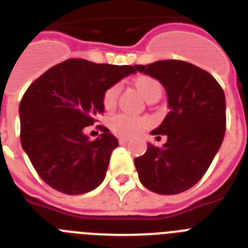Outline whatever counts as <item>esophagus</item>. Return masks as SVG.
<instances>
[{
  "label": "esophagus",
  "instance_id": "esophagus-1",
  "mask_svg": "<svg viewBox=\"0 0 248 248\" xmlns=\"http://www.w3.org/2000/svg\"><path fill=\"white\" fill-rule=\"evenodd\" d=\"M129 141V138H125V136H120L119 138V142L120 144H126Z\"/></svg>",
  "mask_w": 248,
  "mask_h": 248
}]
</instances>
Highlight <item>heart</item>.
Segmentation results:
<instances>
[{"mask_svg":"<svg viewBox=\"0 0 248 248\" xmlns=\"http://www.w3.org/2000/svg\"><path fill=\"white\" fill-rule=\"evenodd\" d=\"M134 86L136 91L142 96V98L146 102L152 101V99H160L162 94V86L158 82L157 79L150 76L136 77L134 79ZM119 96V86L114 85L109 87L104 92L103 96V106L104 108L110 110L115 107ZM149 125V120L146 118H138L131 117L128 114H119L114 117L110 122L113 131L117 133L118 135L122 136H133L145 129Z\"/></svg>","mask_w":248,"mask_h":248,"instance_id":"b5f03b06","label":"heart"}]
</instances>
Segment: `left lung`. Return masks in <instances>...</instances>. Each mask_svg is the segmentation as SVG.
Here are the masks:
<instances>
[{"instance_id": "left-lung-1", "label": "left lung", "mask_w": 248, "mask_h": 248, "mask_svg": "<svg viewBox=\"0 0 248 248\" xmlns=\"http://www.w3.org/2000/svg\"><path fill=\"white\" fill-rule=\"evenodd\" d=\"M158 79L167 93L170 112L151 135L167 136L162 147L147 144L134 160L144 187L157 194H178L204 176L222 144L226 101L217 79L193 63L161 60L134 65Z\"/></svg>"}]
</instances>
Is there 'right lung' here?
<instances>
[{"label": "right lung", "instance_id": "1", "mask_svg": "<svg viewBox=\"0 0 248 248\" xmlns=\"http://www.w3.org/2000/svg\"><path fill=\"white\" fill-rule=\"evenodd\" d=\"M135 72L130 65L70 59L29 86L19 104L20 144L46 185L75 195L104 181L119 142L104 126L96 140L85 130L104 112V92Z\"/></svg>", "mask_w": 248, "mask_h": 248}]
</instances>
